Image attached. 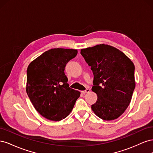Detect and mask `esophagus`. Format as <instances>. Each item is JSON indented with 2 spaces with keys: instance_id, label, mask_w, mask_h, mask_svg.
<instances>
[{
  "instance_id": "34e87169",
  "label": "esophagus",
  "mask_w": 153,
  "mask_h": 153,
  "mask_svg": "<svg viewBox=\"0 0 153 153\" xmlns=\"http://www.w3.org/2000/svg\"><path fill=\"white\" fill-rule=\"evenodd\" d=\"M90 91V89H87L85 91H82V92L83 94H85V93H87V92H89Z\"/></svg>"
}]
</instances>
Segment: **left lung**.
Here are the masks:
<instances>
[{"mask_svg": "<svg viewBox=\"0 0 153 153\" xmlns=\"http://www.w3.org/2000/svg\"><path fill=\"white\" fill-rule=\"evenodd\" d=\"M80 53L94 75L92 91L96 102L91 108L105 121L117 119L131 102L135 87V66L121 51L105 44L81 49Z\"/></svg>", "mask_w": 153, "mask_h": 153, "instance_id": "left-lung-1", "label": "left lung"}]
</instances>
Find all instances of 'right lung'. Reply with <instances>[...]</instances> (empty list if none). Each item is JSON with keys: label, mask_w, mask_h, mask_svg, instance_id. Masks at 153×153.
Wrapping results in <instances>:
<instances>
[{"label": "right lung", "mask_w": 153, "mask_h": 153, "mask_svg": "<svg viewBox=\"0 0 153 153\" xmlns=\"http://www.w3.org/2000/svg\"><path fill=\"white\" fill-rule=\"evenodd\" d=\"M75 49L52 48L27 68L26 91L35 109L50 121H59L71 113L80 92L71 89L64 68L75 58Z\"/></svg>", "instance_id": "obj_1"}]
</instances>
